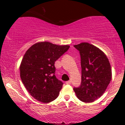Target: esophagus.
Masks as SVG:
<instances>
[{
    "label": "esophagus",
    "instance_id": "esophagus-1",
    "mask_svg": "<svg viewBox=\"0 0 125 125\" xmlns=\"http://www.w3.org/2000/svg\"><path fill=\"white\" fill-rule=\"evenodd\" d=\"M71 81H66V84H71Z\"/></svg>",
    "mask_w": 125,
    "mask_h": 125
}]
</instances>
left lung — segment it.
<instances>
[{
	"mask_svg": "<svg viewBox=\"0 0 125 125\" xmlns=\"http://www.w3.org/2000/svg\"><path fill=\"white\" fill-rule=\"evenodd\" d=\"M79 51L81 66V83L74 91L78 98L91 103L105 92L111 79V68L106 54L101 49L88 42L74 45Z\"/></svg>",
	"mask_w": 125,
	"mask_h": 125,
	"instance_id": "left-lung-1",
	"label": "left lung"
}]
</instances>
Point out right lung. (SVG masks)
I'll list each match as a JSON object with an SVG mask.
<instances>
[{"mask_svg":"<svg viewBox=\"0 0 125 125\" xmlns=\"http://www.w3.org/2000/svg\"><path fill=\"white\" fill-rule=\"evenodd\" d=\"M70 46L49 42L34 44L25 52L20 65L21 78L30 94L43 103L54 101L63 83L55 76V61Z\"/></svg>","mask_w":125,"mask_h":125,"instance_id":"obj_1","label":"right lung"}]
</instances>
